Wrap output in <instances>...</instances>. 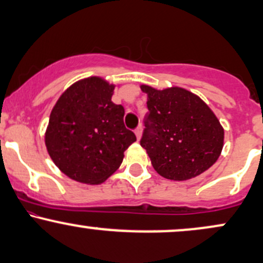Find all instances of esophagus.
<instances>
[{
    "label": "esophagus",
    "mask_w": 263,
    "mask_h": 263,
    "mask_svg": "<svg viewBox=\"0 0 263 263\" xmlns=\"http://www.w3.org/2000/svg\"><path fill=\"white\" fill-rule=\"evenodd\" d=\"M135 134H136V137H137V140H141V136H142V126H138V127L135 129Z\"/></svg>",
    "instance_id": "34e87169"
}]
</instances>
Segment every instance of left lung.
Returning <instances> with one entry per match:
<instances>
[{
	"label": "left lung",
	"instance_id": "8db88e82",
	"mask_svg": "<svg viewBox=\"0 0 263 263\" xmlns=\"http://www.w3.org/2000/svg\"><path fill=\"white\" fill-rule=\"evenodd\" d=\"M141 90L148 96L141 146L157 173L186 180L209 170L224 146V128L209 106L182 87Z\"/></svg>",
	"mask_w": 263,
	"mask_h": 263
}]
</instances>
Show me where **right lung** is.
Masks as SVG:
<instances>
[{"mask_svg":"<svg viewBox=\"0 0 263 263\" xmlns=\"http://www.w3.org/2000/svg\"><path fill=\"white\" fill-rule=\"evenodd\" d=\"M114 89L101 78L80 80L63 92L50 112L45 132L48 153L77 182H105L136 141L123 123L125 108L111 101Z\"/></svg>","mask_w":263,"mask_h":263,"instance_id":"add662e5","label":"right lung"}]
</instances>
